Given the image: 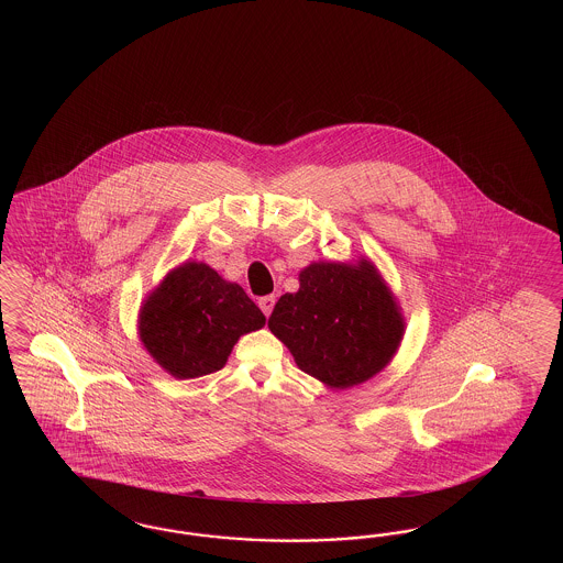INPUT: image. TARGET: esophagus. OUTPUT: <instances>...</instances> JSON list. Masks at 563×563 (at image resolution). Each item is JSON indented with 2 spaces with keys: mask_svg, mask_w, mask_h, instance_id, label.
Segmentation results:
<instances>
[{
  "mask_svg": "<svg viewBox=\"0 0 563 563\" xmlns=\"http://www.w3.org/2000/svg\"><path fill=\"white\" fill-rule=\"evenodd\" d=\"M274 303H276L274 295H266V297H262V299L257 301V306H260V309H262L266 316H271V313H273Z\"/></svg>",
  "mask_w": 563,
  "mask_h": 563,
  "instance_id": "obj_1",
  "label": "esophagus"
}]
</instances>
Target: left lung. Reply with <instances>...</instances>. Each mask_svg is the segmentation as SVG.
<instances>
[{"label": "left lung", "instance_id": "1", "mask_svg": "<svg viewBox=\"0 0 563 563\" xmlns=\"http://www.w3.org/2000/svg\"><path fill=\"white\" fill-rule=\"evenodd\" d=\"M268 328L301 372L344 390L379 374L405 334V318L374 264L313 262L299 290L274 306Z\"/></svg>", "mask_w": 563, "mask_h": 563}]
</instances>
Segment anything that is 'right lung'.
I'll return each mask as SVG.
<instances>
[{
  "instance_id": "1",
  "label": "right lung",
  "mask_w": 563,
  "mask_h": 563,
  "mask_svg": "<svg viewBox=\"0 0 563 563\" xmlns=\"http://www.w3.org/2000/svg\"><path fill=\"white\" fill-rule=\"evenodd\" d=\"M264 324V313L238 283L202 262H186L146 297L137 332L163 369L191 379L222 369L239 336Z\"/></svg>"
}]
</instances>
